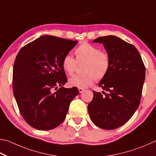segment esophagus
<instances>
[{
	"instance_id": "esophagus-1",
	"label": "esophagus",
	"mask_w": 156,
	"mask_h": 156,
	"mask_svg": "<svg viewBox=\"0 0 156 156\" xmlns=\"http://www.w3.org/2000/svg\"><path fill=\"white\" fill-rule=\"evenodd\" d=\"M78 90H79V92H80V93H81V92H82L84 90V89H83V88H78Z\"/></svg>"
}]
</instances>
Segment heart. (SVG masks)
Masks as SVG:
<instances>
[{
	"instance_id": "b5f03b06",
	"label": "heart",
	"mask_w": 156,
	"mask_h": 156,
	"mask_svg": "<svg viewBox=\"0 0 156 156\" xmlns=\"http://www.w3.org/2000/svg\"><path fill=\"white\" fill-rule=\"evenodd\" d=\"M76 60L70 55H65L62 60V68L68 75H73L77 68V63L85 62L83 73L75 75L69 80L70 86L86 88L95 80H101L107 75L110 67V59L105 52L94 45L84 42L75 51Z\"/></svg>"
}]
</instances>
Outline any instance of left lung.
<instances>
[{
  "label": "left lung",
  "instance_id": "obj_1",
  "mask_svg": "<svg viewBox=\"0 0 156 156\" xmlns=\"http://www.w3.org/2000/svg\"><path fill=\"white\" fill-rule=\"evenodd\" d=\"M93 42L104 46L110 67L99 83L108 93L93 91L88 107L89 116L97 127L114 129L129 121L140 105L145 66L135 46L119 37H99Z\"/></svg>",
  "mask_w": 156,
  "mask_h": 156
}]
</instances>
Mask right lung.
<instances>
[{
	"label": "right lung",
	"mask_w": 156,
	"mask_h": 156,
	"mask_svg": "<svg viewBox=\"0 0 156 156\" xmlns=\"http://www.w3.org/2000/svg\"><path fill=\"white\" fill-rule=\"evenodd\" d=\"M77 42L44 35L23 46L16 56L13 94L21 115L35 129L50 130L59 126L79 94L76 87H63L67 78L62 68L63 58Z\"/></svg>",
	"instance_id": "obj_1"
}]
</instances>
